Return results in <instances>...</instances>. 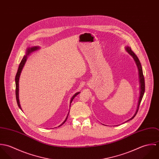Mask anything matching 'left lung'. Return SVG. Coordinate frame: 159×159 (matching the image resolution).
<instances>
[{"label": "left lung", "mask_w": 159, "mask_h": 159, "mask_svg": "<svg viewBox=\"0 0 159 159\" xmlns=\"http://www.w3.org/2000/svg\"><path fill=\"white\" fill-rule=\"evenodd\" d=\"M126 51L133 57V58L134 59L135 61L136 62V65H137V67L138 68V71H139V81H140V96H139V101H138V107H137V110H136V113L134 114V116L131 118L129 120H128L127 121L130 120H132V119L134 118V117L136 116V114L138 111V110H139V105H140V103L141 102V100L143 98V95H144V91H145V83H144V75H143V70H142V67H141V65L140 64V62L138 58V57L136 56V54L133 52V51L132 50L131 48L130 47H129V46H127L126 48Z\"/></svg>", "instance_id": "obj_1"}]
</instances>
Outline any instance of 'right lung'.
I'll return each mask as SVG.
<instances>
[{
    "label": "right lung",
    "mask_w": 159,
    "mask_h": 159,
    "mask_svg": "<svg viewBox=\"0 0 159 159\" xmlns=\"http://www.w3.org/2000/svg\"><path fill=\"white\" fill-rule=\"evenodd\" d=\"M39 49V47L35 46V47H32V48H28V49H27L26 55L24 56V57H23V59H22V61H21V63H20V66H19V68H18V71H17L16 75V76H15V83H16V91H15V93H16V102H17L19 108H20L21 110V108L20 104L19 95H19V94H18V92H19V78H20V74H21V70H22V69H23V67H24V64H25V61H26V60H27V55H29V54L30 52H32V51H35V50H36V49ZM78 93H80V92H76V93L72 97V98H71V101H70V103H71L72 100L74 99V98H75ZM68 115H67V117H66V120L63 122V123H62L61 125H59V127L61 126L63 124H64L65 122L67 120V117H68Z\"/></svg>",
    "instance_id": "1"
}]
</instances>
